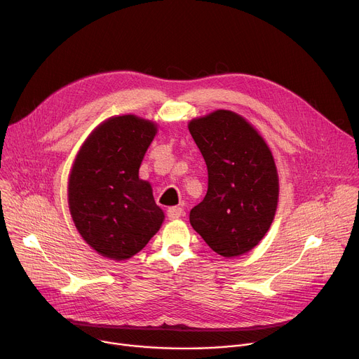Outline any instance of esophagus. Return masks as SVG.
<instances>
[{
	"label": "esophagus",
	"mask_w": 359,
	"mask_h": 359,
	"mask_svg": "<svg viewBox=\"0 0 359 359\" xmlns=\"http://www.w3.org/2000/svg\"><path fill=\"white\" fill-rule=\"evenodd\" d=\"M183 215H184V210H183L182 208H179V206H175V208L168 209V217H169L170 220L179 219V217H182Z\"/></svg>",
	"instance_id": "34e87169"
}]
</instances>
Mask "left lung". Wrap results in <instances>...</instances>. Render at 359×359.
<instances>
[{
  "mask_svg": "<svg viewBox=\"0 0 359 359\" xmlns=\"http://www.w3.org/2000/svg\"><path fill=\"white\" fill-rule=\"evenodd\" d=\"M189 132L208 166V193L190 224L212 250L241 256L264 239L275 217L279 179L271 149L242 116L216 110Z\"/></svg>",
  "mask_w": 359,
  "mask_h": 359,
  "instance_id": "obj_1",
  "label": "left lung"
}]
</instances>
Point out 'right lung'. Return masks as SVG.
Instances as JSON below:
<instances>
[{
    "instance_id": "1",
    "label": "right lung",
    "mask_w": 359,
    "mask_h": 359,
    "mask_svg": "<svg viewBox=\"0 0 359 359\" xmlns=\"http://www.w3.org/2000/svg\"><path fill=\"white\" fill-rule=\"evenodd\" d=\"M157 133L133 114L110 117L81 146L69 179V208L81 238L100 255L124 260L156 235L165 213L139 177Z\"/></svg>"
}]
</instances>
